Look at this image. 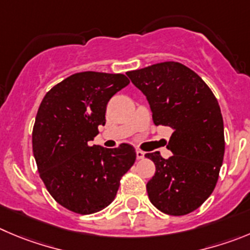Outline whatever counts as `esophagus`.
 Returning <instances> with one entry per match:
<instances>
[{
  "mask_svg": "<svg viewBox=\"0 0 250 250\" xmlns=\"http://www.w3.org/2000/svg\"><path fill=\"white\" fill-rule=\"evenodd\" d=\"M137 159H143L144 158V151L139 150V149H137Z\"/></svg>",
  "mask_w": 250,
  "mask_h": 250,
  "instance_id": "1",
  "label": "esophagus"
}]
</instances>
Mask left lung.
<instances>
[{
    "instance_id": "obj_1",
    "label": "left lung",
    "mask_w": 250,
    "mask_h": 250,
    "mask_svg": "<svg viewBox=\"0 0 250 250\" xmlns=\"http://www.w3.org/2000/svg\"><path fill=\"white\" fill-rule=\"evenodd\" d=\"M146 96L155 125L172 129L164 159L159 151L146 154L155 164L146 184L149 200L159 211L184 216L199 208L216 188L225 155L220 104L195 71L165 62L127 72Z\"/></svg>"
}]
</instances>
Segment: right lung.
Masks as SVG:
<instances>
[{
  "label": "right lung",
  "instance_id": "1",
  "mask_svg": "<svg viewBox=\"0 0 250 250\" xmlns=\"http://www.w3.org/2000/svg\"><path fill=\"white\" fill-rule=\"evenodd\" d=\"M128 83L123 74L78 72L50 88L39 106L32 133L39 176L69 211L91 214L108 206L136 162L129 144L88 146L106 122L111 97Z\"/></svg>",
  "mask_w": 250,
  "mask_h": 250
}]
</instances>
